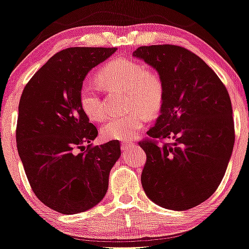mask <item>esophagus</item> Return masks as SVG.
Masks as SVG:
<instances>
[{"label":"esophagus","instance_id":"esophagus-1","mask_svg":"<svg viewBox=\"0 0 249 249\" xmlns=\"http://www.w3.org/2000/svg\"><path fill=\"white\" fill-rule=\"evenodd\" d=\"M135 146V142H133V141H129V142H123L121 145L122 148V152H123V154L125 153H128L129 151L132 150L133 147Z\"/></svg>","mask_w":249,"mask_h":249}]
</instances>
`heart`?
Segmentation results:
<instances>
[{"mask_svg": "<svg viewBox=\"0 0 249 249\" xmlns=\"http://www.w3.org/2000/svg\"><path fill=\"white\" fill-rule=\"evenodd\" d=\"M98 80L107 90L126 94V105L131 110L124 116L112 117L102 127L107 140L128 141L141 131L146 116H153L164 101V81L157 70L132 59H116L98 72ZM80 106L89 120L101 122L106 116L99 91L85 83L79 91Z\"/></svg>", "mask_w": 249, "mask_h": 249, "instance_id": "b5f03b06", "label": "heart"}]
</instances>
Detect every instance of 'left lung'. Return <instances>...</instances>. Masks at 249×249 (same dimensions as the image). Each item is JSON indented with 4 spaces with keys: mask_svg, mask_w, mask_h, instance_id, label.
I'll use <instances>...</instances> for the list:
<instances>
[{
    "mask_svg": "<svg viewBox=\"0 0 249 249\" xmlns=\"http://www.w3.org/2000/svg\"><path fill=\"white\" fill-rule=\"evenodd\" d=\"M142 59L164 81L161 115L140 142L146 163L141 181L160 207L188 210L219 187L235 143L232 108L225 85L201 58L173 44L143 46ZM169 140V142H162Z\"/></svg>",
    "mask_w": 249,
    "mask_h": 249,
    "instance_id": "obj_1",
    "label": "left lung"
}]
</instances>
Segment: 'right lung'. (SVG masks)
<instances>
[{"label":"right lung","mask_w":249,"mask_h":249,"mask_svg":"<svg viewBox=\"0 0 249 249\" xmlns=\"http://www.w3.org/2000/svg\"><path fill=\"white\" fill-rule=\"evenodd\" d=\"M115 51L116 48L88 47L59 51L33 75L21 95L18 155L35 195L60 213H84L101 202L108 189L110 169L120 159L117 140L89 144L98 131L79 102L89 70ZM85 143L89 145L83 151Z\"/></svg>","instance_id":"1"}]
</instances>
